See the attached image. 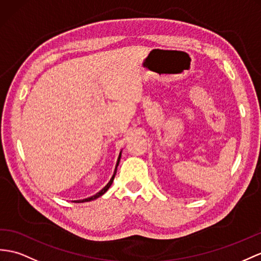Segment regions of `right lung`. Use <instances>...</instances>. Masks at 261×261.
I'll return each instance as SVG.
<instances>
[{"label": "right lung", "mask_w": 261, "mask_h": 261, "mask_svg": "<svg viewBox=\"0 0 261 261\" xmlns=\"http://www.w3.org/2000/svg\"><path fill=\"white\" fill-rule=\"evenodd\" d=\"M119 161H120V154H119V157H118V160H117V164H116V167H115V171H114V175L112 176V178H111V180L109 181V184H107V185L100 190V192H98L97 194H95L94 196H92V197H88V198H85V199H81V200H74V202H85V201H91V200H94V199H96V198H98L99 196H101V195H104L106 192H107V189H109L110 187H111V185L113 184V180H114V177H115V174H116V170H117V166H118V164H119Z\"/></svg>", "instance_id": "add662e5"}]
</instances>
